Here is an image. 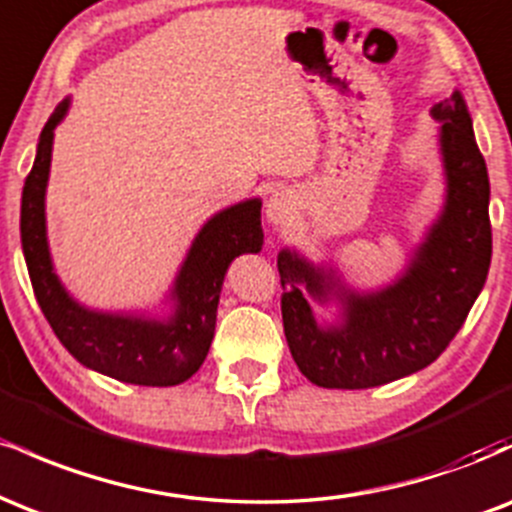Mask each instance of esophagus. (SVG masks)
Listing matches in <instances>:
<instances>
[{
  "label": "esophagus",
  "instance_id": "esophagus-1",
  "mask_svg": "<svg viewBox=\"0 0 512 512\" xmlns=\"http://www.w3.org/2000/svg\"><path fill=\"white\" fill-rule=\"evenodd\" d=\"M298 207V195L291 187H276L267 202V219L272 223H284L293 216Z\"/></svg>",
  "mask_w": 512,
  "mask_h": 512
}]
</instances>
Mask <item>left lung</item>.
Masks as SVG:
<instances>
[{"mask_svg":"<svg viewBox=\"0 0 512 512\" xmlns=\"http://www.w3.org/2000/svg\"><path fill=\"white\" fill-rule=\"evenodd\" d=\"M440 122L445 195L443 214L387 289L356 293L334 269L313 267L281 250V317L296 366L310 383L366 390L426 368L448 349L484 289L491 264L489 173L474 139L460 91L433 108ZM343 301L339 326L316 325L309 296Z\"/></svg>","mask_w":512,"mask_h":512,"instance_id":"left-lung-1","label":"left lung"}]
</instances>
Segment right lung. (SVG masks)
I'll list each match as a JSON object with an SVG mask.
<instances>
[{"mask_svg": "<svg viewBox=\"0 0 512 512\" xmlns=\"http://www.w3.org/2000/svg\"><path fill=\"white\" fill-rule=\"evenodd\" d=\"M67 110L69 98H64L40 132L38 154L21 195V245L40 310L64 349L86 368L132 385L185 383L209 354L228 264L243 252L262 250V202L233 204L204 223L173 284L175 313L168 320L88 310L57 279L45 233L52 139Z\"/></svg>", "mask_w": 512, "mask_h": 512, "instance_id": "obj_1", "label": "right lung"}]
</instances>
